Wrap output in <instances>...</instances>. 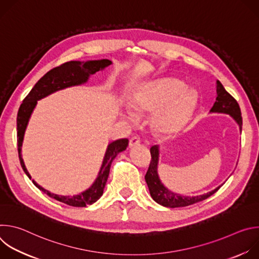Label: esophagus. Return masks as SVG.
<instances>
[{
    "label": "esophagus",
    "mask_w": 259,
    "mask_h": 259,
    "mask_svg": "<svg viewBox=\"0 0 259 259\" xmlns=\"http://www.w3.org/2000/svg\"><path fill=\"white\" fill-rule=\"evenodd\" d=\"M139 143H140V138L137 137V136H134V137H132V138L130 139V141H129V146H130V147H134V146H136V145H139Z\"/></svg>",
    "instance_id": "obj_1"
}]
</instances>
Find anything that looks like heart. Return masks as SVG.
I'll return each instance as SVG.
<instances>
[{
  "label": "heart",
  "mask_w": 259,
  "mask_h": 259,
  "mask_svg": "<svg viewBox=\"0 0 259 259\" xmlns=\"http://www.w3.org/2000/svg\"><path fill=\"white\" fill-rule=\"evenodd\" d=\"M198 100L195 89L184 87L177 79L164 78L138 87L131 96V107L138 114L154 112V127L161 133L171 134L191 120Z\"/></svg>",
  "instance_id": "b5f03b06"
}]
</instances>
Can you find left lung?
Masks as SVG:
<instances>
[{"label": "left lung", "mask_w": 259, "mask_h": 259, "mask_svg": "<svg viewBox=\"0 0 259 259\" xmlns=\"http://www.w3.org/2000/svg\"><path fill=\"white\" fill-rule=\"evenodd\" d=\"M216 101L214 102L212 108L210 109V113H217V114H227L230 115L235 122L238 124L240 131H242V116H241V109L237 102V100L225 89L219 81H216ZM151 156L152 161L145 174V181L147 187H149L150 194L154 201H156L158 204L169 207V208H177V207H186L193 204H196L198 202H201L210 196H212L214 193H216L220 187L218 186L216 189L212 190L211 192H208L203 195L199 196H182L180 194L173 193L169 191L164 184L162 183L159 173H158V164H159V145H154L151 147Z\"/></svg>", "instance_id": "8db88e82"}]
</instances>
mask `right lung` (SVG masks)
<instances>
[{"label":"right lung","mask_w":259,"mask_h":259,"mask_svg":"<svg viewBox=\"0 0 259 259\" xmlns=\"http://www.w3.org/2000/svg\"><path fill=\"white\" fill-rule=\"evenodd\" d=\"M112 64V61L108 59H99V60H88V61H68L65 62L53 69L49 70L44 77H42L38 83L30 90L28 95L23 99L21 103L18 114H17V146H18V156L20 165L25 172V174L30 179V175L27 172L22 155H21V146L23 142V137L25 129L27 127L29 118L33 112V109L38 103V100L65 88L79 86L88 82L89 77L94 75L95 72L104 69L108 65ZM129 140L127 138L118 139L110 142L107 145V149L98 172V175L92 186L87 189L85 192L76 195V196H60L53 194L41 186H39L34 180L32 183L40 191L47 194L50 198H53L61 203L72 207H85L95 203L103 194L105 183L109 174L110 165L113 160L117 157L118 154L125 151L128 146Z\"/></svg>","instance_id":"right-lung-1"}]
</instances>
